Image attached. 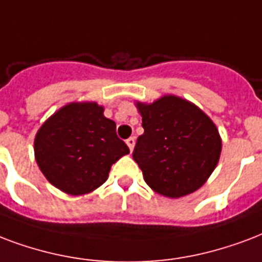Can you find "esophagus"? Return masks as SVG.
Returning <instances> with one entry per match:
<instances>
[{"label": "esophagus", "mask_w": 262, "mask_h": 262, "mask_svg": "<svg viewBox=\"0 0 262 262\" xmlns=\"http://www.w3.org/2000/svg\"><path fill=\"white\" fill-rule=\"evenodd\" d=\"M135 143H136L135 137H129V139L126 140V144L127 147H129V149H130V152L133 151V148H135Z\"/></svg>", "instance_id": "1"}]
</instances>
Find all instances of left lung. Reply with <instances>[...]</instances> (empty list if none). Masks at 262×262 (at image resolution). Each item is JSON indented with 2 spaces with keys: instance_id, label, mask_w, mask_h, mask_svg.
Instances as JSON below:
<instances>
[{
  "instance_id": "1",
  "label": "left lung",
  "mask_w": 262,
  "mask_h": 262,
  "mask_svg": "<svg viewBox=\"0 0 262 262\" xmlns=\"http://www.w3.org/2000/svg\"><path fill=\"white\" fill-rule=\"evenodd\" d=\"M144 133L133 151L144 181L166 198L199 189L219 163L223 141L219 129L198 105L176 95L152 103L136 101Z\"/></svg>"
}]
</instances>
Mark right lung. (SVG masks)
Here are the masks:
<instances>
[{
	"mask_svg": "<svg viewBox=\"0 0 262 262\" xmlns=\"http://www.w3.org/2000/svg\"><path fill=\"white\" fill-rule=\"evenodd\" d=\"M129 154L117 125L96 101H73L52 114L34 139L39 170L56 188L78 196L108 179L113 163Z\"/></svg>",
	"mask_w": 262,
	"mask_h": 262,
	"instance_id": "add662e5",
	"label": "right lung"
}]
</instances>
